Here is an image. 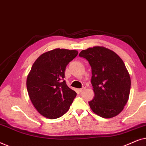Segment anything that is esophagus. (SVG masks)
Wrapping results in <instances>:
<instances>
[{"mask_svg": "<svg viewBox=\"0 0 146 146\" xmlns=\"http://www.w3.org/2000/svg\"><path fill=\"white\" fill-rule=\"evenodd\" d=\"M85 89H86V87H85V86H84L83 88H82L79 89V90H78V91L80 92H83L84 90Z\"/></svg>", "mask_w": 146, "mask_h": 146, "instance_id": "esophagus-1", "label": "esophagus"}]
</instances>
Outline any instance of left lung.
I'll use <instances>...</instances> for the list:
<instances>
[{"instance_id":"8db88e82","label":"left lung","mask_w":146,"mask_h":146,"mask_svg":"<svg viewBox=\"0 0 146 146\" xmlns=\"http://www.w3.org/2000/svg\"><path fill=\"white\" fill-rule=\"evenodd\" d=\"M79 56L91 66V83L94 98L88 104L92 110L104 118L118 115L128 101L131 79L121 58L110 49L94 46Z\"/></svg>"}]
</instances>
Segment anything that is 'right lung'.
Instances as JSON below:
<instances>
[{
  "mask_svg": "<svg viewBox=\"0 0 146 146\" xmlns=\"http://www.w3.org/2000/svg\"><path fill=\"white\" fill-rule=\"evenodd\" d=\"M78 54L76 50L56 48L43 53L34 62L27 76V91L36 110L45 117H61L76 96L63 79L66 67Z\"/></svg>",
  "mask_w": 146,
  "mask_h": 146,
  "instance_id": "1",
  "label": "right lung"
}]
</instances>
